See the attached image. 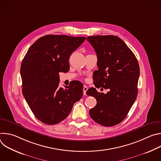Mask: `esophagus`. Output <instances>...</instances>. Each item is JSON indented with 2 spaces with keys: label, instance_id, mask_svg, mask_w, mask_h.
<instances>
[{
  "label": "esophagus",
  "instance_id": "obj_1",
  "mask_svg": "<svg viewBox=\"0 0 161 161\" xmlns=\"http://www.w3.org/2000/svg\"><path fill=\"white\" fill-rule=\"evenodd\" d=\"M88 88V86H86V85H84V86H83V95H84V96L86 95V92L87 91Z\"/></svg>",
  "mask_w": 161,
  "mask_h": 161
}]
</instances>
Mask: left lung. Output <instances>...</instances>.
Returning a JSON list of instances; mask_svg holds the SVG:
<instances>
[{
  "instance_id": "8db88e82",
  "label": "left lung",
  "mask_w": 161,
  "mask_h": 161,
  "mask_svg": "<svg viewBox=\"0 0 161 161\" xmlns=\"http://www.w3.org/2000/svg\"><path fill=\"white\" fill-rule=\"evenodd\" d=\"M97 57L98 70L94 73L97 88L109 89L107 94L90 88L86 94L96 99L97 104L89 111L99 124L111 127L122 122L137 95L140 67L134 54L115 36H89L86 39Z\"/></svg>"
}]
</instances>
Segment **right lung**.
I'll return each instance as SVG.
<instances>
[{
    "mask_svg": "<svg viewBox=\"0 0 161 161\" xmlns=\"http://www.w3.org/2000/svg\"><path fill=\"white\" fill-rule=\"evenodd\" d=\"M85 37L47 35L28 50L21 64L24 96L35 117L54 125L68 117L74 104L83 96L82 83L75 81L59 88V73L69 69V59L85 41Z\"/></svg>",
    "mask_w": 161,
    "mask_h": 161,
    "instance_id": "add662e5",
    "label": "right lung"
}]
</instances>
